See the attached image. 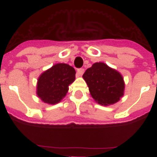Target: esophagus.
<instances>
[{
    "label": "esophagus",
    "mask_w": 157,
    "mask_h": 157,
    "mask_svg": "<svg viewBox=\"0 0 157 157\" xmlns=\"http://www.w3.org/2000/svg\"><path fill=\"white\" fill-rule=\"evenodd\" d=\"M84 71H85V70L83 68H79L77 70V76L78 77H79V76H82L83 75V73H84Z\"/></svg>",
    "instance_id": "esophagus-1"
}]
</instances>
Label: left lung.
<instances>
[{
    "mask_svg": "<svg viewBox=\"0 0 157 157\" xmlns=\"http://www.w3.org/2000/svg\"><path fill=\"white\" fill-rule=\"evenodd\" d=\"M82 77L92 98L100 105H113L123 96L125 84L123 76L105 63H94Z\"/></svg>",
    "mask_w": 157,
    "mask_h": 157,
    "instance_id": "1",
    "label": "left lung"
}]
</instances>
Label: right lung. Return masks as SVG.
Masks as SVG:
<instances>
[{"mask_svg": "<svg viewBox=\"0 0 157 157\" xmlns=\"http://www.w3.org/2000/svg\"><path fill=\"white\" fill-rule=\"evenodd\" d=\"M75 70L67 63H56L44 71L37 79V95L45 103H59L75 79Z\"/></svg>", "mask_w": 157, "mask_h": 157, "instance_id": "obj_1", "label": "right lung"}]
</instances>
